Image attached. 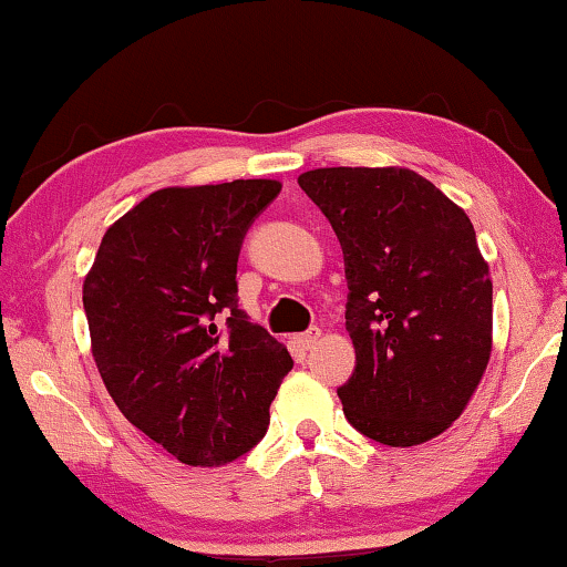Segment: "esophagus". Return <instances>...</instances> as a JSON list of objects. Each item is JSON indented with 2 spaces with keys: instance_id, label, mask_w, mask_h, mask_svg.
<instances>
[{
  "instance_id": "1",
  "label": "esophagus",
  "mask_w": 567,
  "mask_h": 567,
  "mask_svg": "<svg viewBox=\"0 0 567 567\" xmlns=\"http://www.w3.org/2000/svg\"><path fill=\"white\" fill-rule=\"evenodd\" d=\"M318 338H320V328H310V330H305L302 336H295L292 343L298 346V350H310L318 343Z\"/></svg>"
}]
</instances>
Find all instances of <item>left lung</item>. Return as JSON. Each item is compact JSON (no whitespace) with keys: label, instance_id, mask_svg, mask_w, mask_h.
Instances as JSON below:
<instances>
[{"label":"left lung","instance_id":"left-lung-1","mask_svg":"<svg viewBox=\"0 0 567 567\" xmlns=\"http://www.w3.org/2000/svg\"><path fill=\"white\" fill-rule=\"evenodd\" d=\"M298 184L343 249L346 419L389 446L429 442L460 419L492 353V280L470 217L409 168H316Z\"/></svg>","mask_w":567,"mask_h":567}]
</instances>
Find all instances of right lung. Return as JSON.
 Listing matches in <instances>:
<instances>
[{
  "label": "right lung",
  "instance_id": "1",
  "mask_svg": "<svg viewBox=\"0 0 567 567\" xmlns=\"http://www.w3.org/2000/svg\"><path fill=\"white\" fill-rule=\"evenodd\" d=\"M269 178L161 188L105 231L83 285L93 358L133 426L192 466L247 454L292 368L239 310L237 259Z\"/></svg>",
  "mask_w": 567,
  "mask_h": 567
}]
</instances>
